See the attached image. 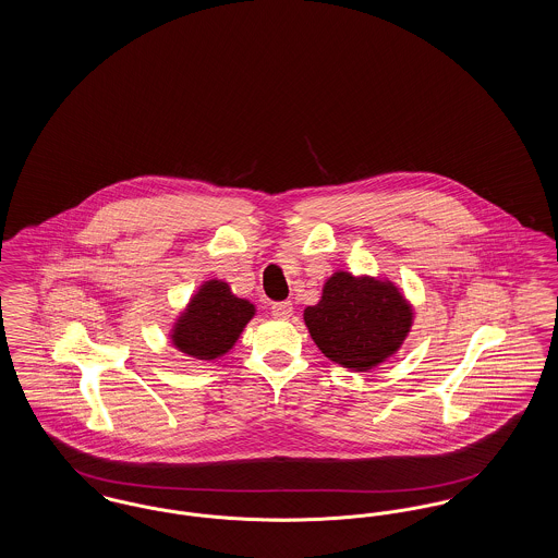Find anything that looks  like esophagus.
Segmentation results:
<instances>
[{
    "label": "esophagus",
    "instance_id": "obj_1",
    "mask_svg": "<svg viewBox=\"0 0 558 558\" xmlns=\"http://www.w3.org/2000/svg\"><path fill=\"white\" fill-rule=\"evenodd\" d=\"M291 301H278V303H271V316H276V318L280 319H287L291 318Z\"/></svg>",
    "mask_w": 558,
    "mask_h": 558
}]
</instances>
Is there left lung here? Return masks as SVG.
Returning <instances> with one entry per match:
<instances>
[{
    "mask_svg": "<svg viewBox=\"0 0 558 558\" xmlns=\"http://www.w3.org/2000/svg\"><path fill=\"white\" fill-rule=\"evenodd\" d=\"M303 319L330 362L368 372L398 353L414 310L391 280L339 269L324 282L318 303L305 307Z\"/></svg>",
    "mask_w": 558,
    "mask_h": 558,
    "instance_id": "1",
    "label": "left lung"
}]
</instances>
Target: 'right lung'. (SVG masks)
<instances>
[{"label":"right lung","instance_id":"obj_1","mask_svg":"<svg viewBox=\"0 0 558 558\" xmlns=\"http://www.w3.org/2000/svg\"><path fill=\"white\" fill-rule=\"evenodd\" d=\"M255 305L236 296L223 280H207L187 301L171 326V343L194 360H217L236 345Z\"/></svg>","mask_w":558,"mask_h":558}]
</instances>
